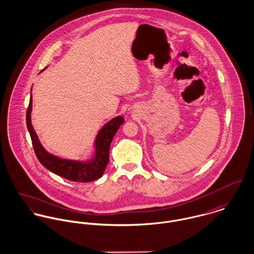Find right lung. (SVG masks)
Returning <instances> with one entry per match:
<instances>
[{"label":"right lung","instance_id":"add662e5","mask_svg":"<svg viewBox=\"0 0 254 254\" xmlns=\"http://www.w3.org/2000/svg\"><path fill=\"white\" fill-rule=\"evenodd\" d=\"M31 110L32 95L26 112V125L37 158L44 167L69 181L87 183L100 179L103 176L109 163V147L112 139L120 125L124 123L122 116L111 119L100 130L95 141V154L91 160L85 162L61 158L48 152L41 145L31 124Z\"/></svg>","mask_w":254,"mask_h":254}]
</instances>
